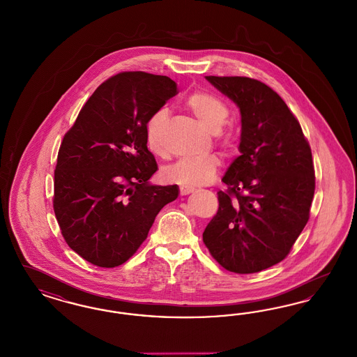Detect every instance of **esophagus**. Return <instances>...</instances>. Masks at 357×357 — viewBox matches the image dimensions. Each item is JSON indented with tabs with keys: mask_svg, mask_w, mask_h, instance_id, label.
<instances>
[{
	"mask_svg": "<svg viewBox=\"0 0 357 357\" xmlns=\"http://www.w3.org/2000/svg\"><path fill=\"white\" fill-rule=\"evenodd\" d=\"M192 191H194L192 187H185V185H181V187H179L181 195H188V194H191Z\"/></svg>",
	"mask_w": 357,
	"mask_h": 357,
	"instance_id": "obj_1",
	"label": "esophagus"
}]
</instances>
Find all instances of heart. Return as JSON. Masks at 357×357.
<instances>
[{
    "label": "heart",
    "mask_w": 357,
    "mask_h": 357,
    "mask_svg": "<svg viewBox=\"0 0 357 357\" xmlns=\"http://www.w3.org/2000/svg\"><path fill=\"white\" fill-rule=\"evenodd\" d=\"M187 110L194 115L200 123L211 132H218L226 123L229 118L227 105L211 93L199 91L192 94L185 100ZM167 119V112L159 109L150 115L146 122V141L149 149L154 154H162V146L159 141V134L163 123ZM222 141L229 146L231 137L225 135ZM220 166V159L216 155H207L200 159H181L162 170V178L167 183L195 187L207 185L214 179Z\"/></svg>",
    "instance_id": "1"
}]
</instances>
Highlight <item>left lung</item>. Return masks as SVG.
<instances>
[{
	"instance_id": "left-lung-1",
	"label": "left lung",
	"mask_w": 357,
	"mask_h": 357,
	"mask_svg": "<svg viewBox=\"0 0 357 357\" xmlns=\"http://www.w3.org/2000/svg\"><path fill=\"white\" fill-rule=\"evenodd\" d=\"M206 79L242 115L239 151L222 178L219 208L203 232L227 271L255 273L282 261L310 219L312 153L299 121L270 86L248 77Z\"/></svg>"
}]
</instances>
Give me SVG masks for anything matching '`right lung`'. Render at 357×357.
<instances>
[{"mask_svg": "<svg viewBox=\"0 0 357 357\" xmlns=\"http://www.w3.org/2000/svg\"><path fill=\"white\" fill-rule=\"evenodd\" d=\"M178 93L166 75L123 72L105 81L65 134L53 207L68 245L103 268L123 264L147 238L178 185H155L146 122Z\"/></svg>", "mask_w": 357, "mask_h": 357, "instance_id": "add662e5", "label": "right lung"}]
</instances>
